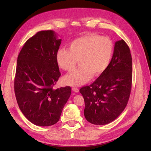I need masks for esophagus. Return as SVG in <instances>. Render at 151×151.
Listing matches in <instances>:
<instances>
[{"instance_id": "1", "label": "esophagus", "mask_w": 151, "mask_h": 151, "mask_svg": "<svg viewBox=\"0 0 151 151\" xmlns=\"http://www.w3.org/2000/svg\"><path fill=\"white\" fill-rule=\"evenodd\" d=\"M72 90H73L74 92H75V93H78V91H79L78 88H76V87H73V88H72Z\"/></svg>"}]
</instances>
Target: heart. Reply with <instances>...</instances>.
Segmentation results:
<instances>
[{
	"label": "heart",
	"instance_id": "1",
	"mask_svg": "<svg viewBox=\"0 0 151 151\" xmlns=\"http://www.w3.org/2000/svg\"><path fill=\"white\" fill-rule=\"evenodd\" d=\"M67 48H60L57 53V62L60 68L72 71L78 60L80 66L65 76L64 83L80 86L93 76L104 72L111 63L114 51L112 40L107 37L91 34L77 38L70 42Z\"/></svg>",
	"mask_w": 151,
	"mask_h": 151
}]
</instances>
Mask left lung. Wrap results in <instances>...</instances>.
<instances>
[{"mask_svg": "<svg viewBox=\"0 0 151 151\" xmlns=\"http://www.w3.org/2000/svg\"><path fill=\"white\" fill-rule=\"evenodd\" d=\"M132 57L124 40L115 42L114 53L106 69L80 93L85 100L86 119L96 125L109 124L126 107L132 86Z\"/></svg>", "mask_w": 151, "mask_h": 151, "instance_id": "1", "label": "left lung"}]
</instances>
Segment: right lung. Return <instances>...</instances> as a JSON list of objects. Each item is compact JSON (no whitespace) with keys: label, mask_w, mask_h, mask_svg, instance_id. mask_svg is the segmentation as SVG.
I'll return each mask as SVG.
<instances>
[{"label":"right lung","mask_w":151,"mask_h":151,"mask_svg":"<svg viewBox=\"0 0 151 151\" xmlns=\"http://www.w3.org/2000/svg\"><path fill=\"white\" fill-rule=\"evenodd\" d=\"M60 43L53 30H42L27 40L18 56L15 96L24 116L37 126L57 123L71 94L70 86L53 88L61 75L57 62Z\"/></svg>","instance_id":"add662e5"}]
</instances>
